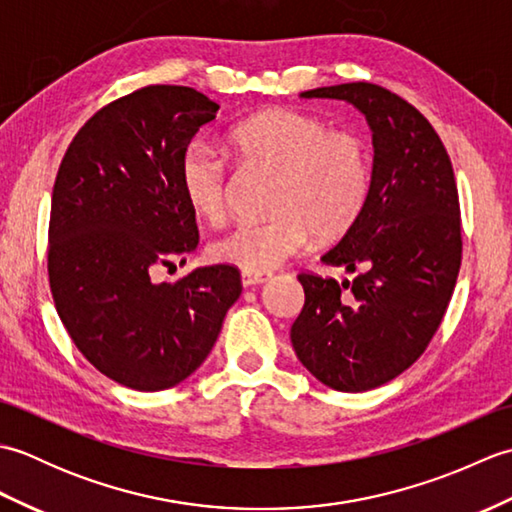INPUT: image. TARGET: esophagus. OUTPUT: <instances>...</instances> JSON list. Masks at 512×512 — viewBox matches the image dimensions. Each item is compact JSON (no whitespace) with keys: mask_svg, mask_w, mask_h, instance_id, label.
Returning <instances> with one entry per match:
<instances>
[{"mask_svg":"<svg viewBox=\"0 0 512 512\" xmlns=\"http://www.w3.org/2000/svg\"><path fill=\"white\" fill-rule=\"evenodd\" d=\"M273 277V273H253V270H242V286H257V284H264Z\"/></svg>","mask_w":512,"mask_h":512,"instance_id":"esophagus-1","label":"esophagus"}]
</instances>
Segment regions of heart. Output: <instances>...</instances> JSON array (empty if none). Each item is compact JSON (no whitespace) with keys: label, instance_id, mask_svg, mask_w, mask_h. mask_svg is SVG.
<instances>
[{"label":"heart","instance_id":"heart-1","mask_svg":"<svg viewBox=\"0 0 512 512\" xmlns=\"http://www.w3.org/2000/svg\"><path fill=\"white\" fill-rule=\"evenodd\" d=\"M242 165L275 176L270 215L242 220L211 244L215 262L268 273L306 246L310 235L336 239L361 217L372 191V149L350 129L275 107L248 116L228 132ZM178 182L184 202L206 222H220L228 204V167L215 149L193 143L182 151Z\"/></svg>","mask_w":512,"mask_h":512}]
</instances>
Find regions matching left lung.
Wrapping results in <instances>:
<instances>
[{
  "mask_svg": "<svg viewBox=\"0 0 512 512\" xmlns=\"http://www.w3.org/2000/svg\"><path fill=\"white\" fill-rule=\"evenodd\" d=\"M352 103L372 127V191L361 217L321 257L352 281L299 273L306 292L290 341L336 391L389 383L427 350L462 262L458 184L440 136L416 107L374 83L301 92Z\"/></svg>",
  "mask_w": 512,
  "mask_h": 512,
  "instance_id": "left-lung-1",
  "label": "left lung"
}]
</instances>
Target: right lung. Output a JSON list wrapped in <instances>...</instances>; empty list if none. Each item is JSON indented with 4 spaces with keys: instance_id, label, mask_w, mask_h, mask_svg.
I'll return each instance as SVG.
<instances>
[{
    "instance_id": "1",
    "label": "right lung",
    "mask_w": 512,
    "mask_h": 512,
    "mask_svg": "<svg viewBox=\"0 0 512 512\" xmlns=\"http://www.w3.org/2000/svg\"><path fill=\"white\" fill-rule=\"evenodd\" d=\"M220 105L184 85H147L101 107L54 180L48 279L79 352L118 385L160 391L198 369L242 295L239 270L195 268L176 284L151 273L198 248L178 165Z\"/></svg>"
}]
</instances>
